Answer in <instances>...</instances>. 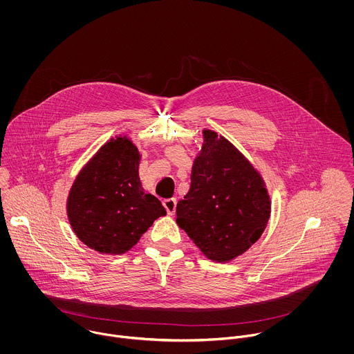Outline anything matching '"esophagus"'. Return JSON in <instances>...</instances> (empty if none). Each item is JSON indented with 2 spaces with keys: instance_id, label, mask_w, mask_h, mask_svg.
Segmentation results:
<instances>
[{
  "instance_id": "34e87169",
  "label": "esophagus",
  "mask_w": 354,
  "mask_h": 354,
  "mask_svg": "<svg viewBox=\"0 0 354 354\" xmlns=\"http://www.w3.org/2000/svg\"><path fill=\"white\" fill-rule=\"evenodd\" d=\"M176 204H177V201H176L174 198L163 201V205H165V208H166L167 214H170V215H173V214H174V211H176Z\"/></svg>"
}]
</instances>
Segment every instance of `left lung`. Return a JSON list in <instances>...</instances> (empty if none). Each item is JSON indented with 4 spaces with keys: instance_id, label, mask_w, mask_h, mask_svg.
<instances>
[{
    "instance_id": "8db88e82",
    "label": "left lung",
    "mask_w": 354,
    "mask_h": 354,
    "mask_svg": "<svg viewBox=\"0 0 354 354\" xmlns=\"http://www.w3.org/2000/svg\"><path fill=\"white\" fill-rule=\"evenodd\" d=\"M203 138L176 221L208 259L225 263L260 239L271 202L260 174L229 140L208 129Z\"/></svg>"
}]
</instances>
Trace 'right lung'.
I'll list each match as a JSON object with an SVG mask.
<instances>
[{
	"mask_svg": "<svg viewBox=\"0 0 354 354\" xmlns=\"http://www.w3.org/2000/svg\"><path fill=\"white\" fill-rule=\"evenodd\" d=\"M139 162L136 146L118 136L102 146L77 174L66 211L73 232L91 250L125 253L166 214L162 203L143 192Z\"/></svg>",
	"mask_w": 354,
	"mask_h": 354,
	"instance_id": "add662e5",
	"label": "right lung"
}]
</instances>
